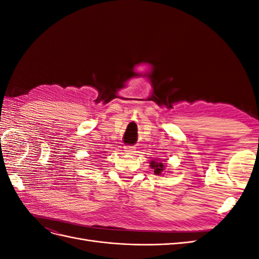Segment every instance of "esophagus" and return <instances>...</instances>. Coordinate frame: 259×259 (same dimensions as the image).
Wrapping results in <instances>:
<instances>
[{"mask_svg": "<svg viewBox=\"0 0 259 259\" xmlns=\"http://www.w3.org/2000/svg\"><path fill=\"white\" fill-rule=\"evenodd\" d=\"M124 151L128 153V154H133L136 152V148L134 146H125L124 147Z\"/></svg>", "mask_w": 259, "mask_h": 259, "instance_id": "esophagus-1", "label": "esophagus"}]
</instances>
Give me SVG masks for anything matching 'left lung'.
<instances>
[{
    "mask_svg": "<svg viewBox=\"0 0 259 259\" xmlns=\"http://www.w3.org/2000/svg\"><path fill=\"white\" fill-rule=\"evenodd\" d=\"M150 167L154 170L155 175H161L165 169V164L163 163V161H151Z\"/></svg>",
    "mask_w": 259,
    "mask_h": 259,
    "instance_id": "left-lung-1",
    "label": "left lung"
}]
</instances>
